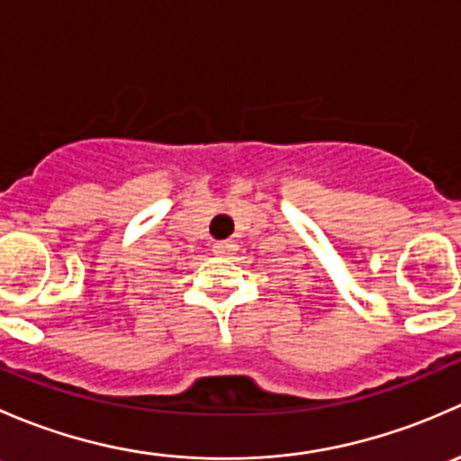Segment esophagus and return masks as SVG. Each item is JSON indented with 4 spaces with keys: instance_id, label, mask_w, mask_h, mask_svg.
Listing matches in <instances>:
<instances>
[{
    "instance_id": "34e87169",
    "label": "esophagus",
    "mask_w": 461,
    "mask_h": 461,
    "mask_svg": "<svg viewBox=\"0 0 461 461\" xmlns=\"http://www.w3.org/2000/svg\"><path fill=\"white\" fill-rule=\"evenodd\" d=\"M234 252L236 245L231 240H218V243H213V254H218V257H230Z\"/></svg>"
}]
</instances>
